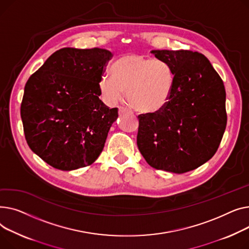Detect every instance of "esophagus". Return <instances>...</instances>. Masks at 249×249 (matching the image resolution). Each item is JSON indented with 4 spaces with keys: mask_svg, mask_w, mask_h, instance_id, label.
Returning a JSON list of instances; mask_svg holds the SVG:
<instances>
[{
    "mask_svg": "<svg viewBox=\"0 0 249 249\" xmlns=\"http://www.w3.org/2000/svg\"><path fill=\"white\" fill-rule=\"evenodd\" d=\"M119 112H120V114H123V113H125V112H131V110L128 109L127 107H119Z\"/></svg>",
    "mask_w": 249,
    "mask_h": 249,
    "instance_id": "esophagus-1",
    "label": "esophagus"
}]
</instances>
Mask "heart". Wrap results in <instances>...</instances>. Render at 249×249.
Here are the masks:
<instances>
[{
	"label": "heart",
	"mask_w": 249,
	"mask_h": 249,
	"mask_svg": "<svg viewBox=\"0 0 249 249\" xmlns=\"http://www.w3.org/2000/svg\"><path fill=\"white\" fill-rule=\"evenodd\" d=\"M174 86V73L163 61L129 53L115 62L113 75L102 77V96L114 104L126 90V98L138 111L155 113L169 101Z\"/></svg>",
	"instance_id": "heart-1"
}]
</instances>
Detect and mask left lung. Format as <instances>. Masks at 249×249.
I'll use <instances>...</instances> for the list:
<instances>
[{
  "mask_svg": "<svg viewBox=\"0 0 249 249\" xmlns=\"http://www.w3.org/2000/svg\"><path fill=\"white\" fill-rule=\"evenodd\" d=\"M174 73L164 108L139 115L138 148L157 169L183 174L205 164L225 131L224 84L207 58L188 50H153Z\"/></svg>",
  "mask_w": 249,
  "mask_h": 249,
  "instance_id": "1",
  "label": "left lung"
}]
</instances>
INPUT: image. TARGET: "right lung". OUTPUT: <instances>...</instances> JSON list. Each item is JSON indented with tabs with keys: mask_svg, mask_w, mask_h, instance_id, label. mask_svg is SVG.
<instances>
[{
	"mask_svg": "<svg viewBox=\"0 0 249 249\" xmlns=\"http://www.w3.org/2000/svg\"><path fill=\"white\" fill-rule=\"evenodd\" d=\"M112 58L100 48H62L28 79L21 104L30 149L55 169L91 165L104 150L118 107L99 99V82Z\"/></svg>",
	"mask_w": 249,
	"mask_h": 249,
	"instance_id": "obj_1",
	"label": "right lung"
}]
</instances>
